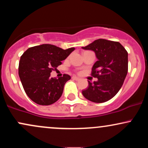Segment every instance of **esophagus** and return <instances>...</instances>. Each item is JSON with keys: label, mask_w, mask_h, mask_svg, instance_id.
<instances>
[{"label": "esophagus", "mask_w": 148, "mask_h": 148, "mask_svg": "<svg viewBox=\"0 0 148 148\" xmlns=\"http://www.w3.org/2000/svg\"><path fill=\"white\" fill-rule=\"evenodd\" d=\"M72 79L74 80H76V81H79V80H80V78L76 77V76H73Z\"/></svg>", "instance_id": "esophagus-1"}]
</instances>
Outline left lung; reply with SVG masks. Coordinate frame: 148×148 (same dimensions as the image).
Segmentation results:
<instances>
[{
  "instance_id": "obj_1",
  "label": "left lung",
  "mask_w": 148,
  "mask_h": 148,
  "mask_svg": "<svg viewBox=\"0 0 148 148\" xmlns=\"http://www.w3.org/2000/svg\"><path fill=\"white\" fill-rule=\"evenodd\" d=\"M93 51L97 61L92 66L91 75L97 78L82 91L86 99L95 103L108 101L123 86L128 72V53L118 42L99 39L82 47Z\"/></svg>"
}]
</instances>
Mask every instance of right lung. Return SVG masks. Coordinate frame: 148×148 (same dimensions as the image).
<instances>
[{
	"label": "right lung",
	"instance_id": "right-lung-1",
	"mask_svg": "<svg viewBox=\"0 0 148 148\" xmlns=\"http://www.w3.org/2000/svg\"><path fill=\"white\" fill-rule=\"evenodd\" d=\"M74 49L64 50L46 44L30 47L23 53L18 64V76L25 93L32 101L48 106L60 99L64 84L71 76L64 74L62 77L53 79L51 78V72Z\"/></svg>",
	"mask_w": 148,
	"mask_h": 148
}]
</instances>
